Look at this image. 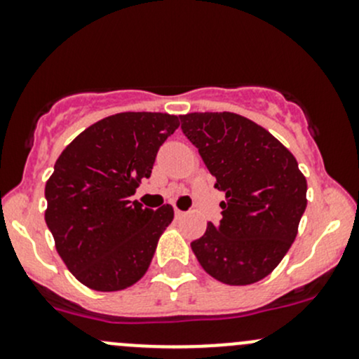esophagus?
Masks as SVG:
<instances>
[{"mask_svg":"<svg viewBox=\"0 0 359 359\" xmlns=\"http://www.w3.org/2000/svg\"><path fill=\"white\" fill-rule=\"evenodd\" d=\"M184 215H186V212H182V210L175 208V217H177V219H182Z\"/></svg>","mask_w":359,"mask_h":359,"instance_id":"1","label":"esophagus"}]
</instances>
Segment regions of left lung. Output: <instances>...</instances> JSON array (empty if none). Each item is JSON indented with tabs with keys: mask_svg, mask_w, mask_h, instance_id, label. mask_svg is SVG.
<instances>
[{
	"mask_svg": "<svg viewBox=\"0 0 359 359\" xmlns=\"http://www.w3.org/2000/svg\"><path fill=\"white\" fill-rule=\"evenodd\" d=\"M180 128L226 194L222 219L191 243L198 262L226 285L260 281L292 247L306 210L307 182L297 159L234 112H189Z\"/></svg>",
	"mask_w": 359,
	"mask_h": 359,
	"instance_id": "left-lung-1",
	"label": "left lung"
}]
</instances>
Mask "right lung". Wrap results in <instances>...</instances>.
Returning <instances> with one entry per match:
<instances>
[{"label":"right lung","instance_id":"add662e5","mask_svg":"<svg viewBox=\"0 0 359 359\" xmlns=\"http://www.w3.org/2000/svg\"><path fill=\"white\" fill-rule=\"evenodd\" d=\"M179 126L163 112H119L62 151L45 187V220L67 269L88 288L116 292L146 274L173 208L130 201L159 146Z\"/></svg>","mask_w":359,"mask_h":359}]
</instances>
